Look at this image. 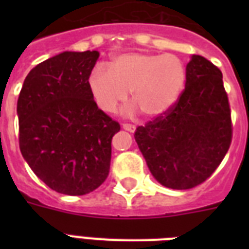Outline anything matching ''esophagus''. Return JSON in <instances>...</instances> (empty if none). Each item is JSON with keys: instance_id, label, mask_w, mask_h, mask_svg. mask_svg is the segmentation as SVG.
I'll return each mask as SVG.
<instances>
[{"instance_id": "34e87169", "label": "esophagus", "mask_w": 249, "mask_h": 249, "mask_svg": "<svg viewBox=\"0 0 249 249\" xmlns=\"http://www.w3.org/2000/svg\"><path fill=\"white\" fill-rule=\"evenodd\" d=\"M123 129H125V130H128V132L133 133V132H134V130H136V125L128 124V123H125V124H123Z\"/></svg>"}]
</instances>
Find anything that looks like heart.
<instances>
[{
    "instance_id": "b5f03b06",
    "label": "heart",
    "mask_w": 249,
    "mask_h": 249,
    "mask_svg": "<svg viewBox=\"0 0 249 249\" xmlns=\"http://www.w3.org/2000/svg\"><path fill=\"white\" fill-rule=\"evenodd\" d=\"M186 83L185 64L174 54L129 52L113 56L109 67L94 66L88 88L95 105L115 112L132 90L133 101L148 117L165 113L177 102Z\"/></svg>"
}]
</instances>
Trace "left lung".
I'll return each instance as SVG.
<instances>
[{"label": "left lung", "mask_w": 249, "mask_h": 249, "mask_svg": "<svg viewBox=\"0 0 249 249\" xmlns=\"http://www.w3.org/2000/svg\"><path fill=\"white\" fill-rule=\"evenodd\" d=\"M134 138L159 183L173 190L203 183L231 144V112L222 72L204 56H191L177 102L138 126Z\"/></svg>", "instance_id": "obj_1"}]
</instances>
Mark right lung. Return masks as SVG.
Masks as SVG:
<instances>
[{
	"mask_svg": "<svg viewBox=\"0 0 249 249\" xmlns=\"http://www.w3.org/2000/svg\"><path fill=\"white\" fill-rule=\"evenodd\" d=\"M99 53L64 52L37 64L18 98L19 147L33 173L66 195L106 181L120 124L98 108L88 77Z\"/></svg>",
	"mask_w": 249,
	"mask_h": 249,
	"instance_id": "add662e5",
	"label": "right lung"
}]
</instances>
